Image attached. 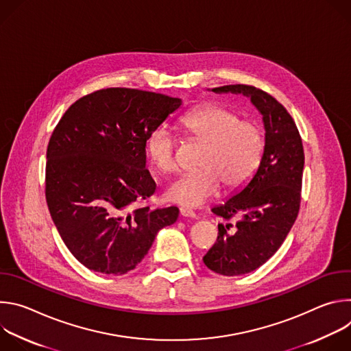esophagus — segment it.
I'll list each match as a JSON object with an SVG mask.
<instances>
[{
	"label": "esophagus",
	"mask_w": 351,
	"mask_h": 351,
	"mask_svg": "<svg viewBox=\"0 0 351 351\" xmlns=\"http://www.w3.org/2000/svg\"><path fill=\"white\" fill-rule=\"evenodd\" d=\"M179 214H180V217H183V218H195V214H194L191 210H187V208H180V210H179Z\"/></svg>",
	"instance_id": "34e87169"
}]
</instances>
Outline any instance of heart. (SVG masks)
Returning <instances> with one entry per match:
<instances>
[{"label":"heart","instance_id":"b5f03b06","mask_svg":"<svg viewBox=\"0 0 351 351\" xmlns=\"http://www.w3.org/2000/svg\"><path fill=\"white\" fill-rule=\"evenodd\" d=\"M184 134L204 147L197 171L182 175L167 190L172 203L199 207L215 197L221 187L234 191L257 172L265 149L263 126L222 104L197 107L180 118ZM178 136L167 126H157L148 134L147 154L162 173L178 168Z\"/></svg>","mask_w":351,"mask_h":351}]
</instances>
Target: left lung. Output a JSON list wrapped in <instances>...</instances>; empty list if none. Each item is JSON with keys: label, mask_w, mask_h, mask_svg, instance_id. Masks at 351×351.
<instances>
[{"label": "left lung", "mask_w": 351, "mask_h": 351, "mask_svg": "<svg viewBox=\"0 0 351 351\" xmlns=\"http://www.w3.org/2000/svg\"><path fill=\"white\" fill-rule=\"evenodd\" d=\"M214 91L252 97L267 130L264 156L252 182L211 210L226 223L218 225L217 241L203 261L219 275L237 276L265 264L290 232L302 203L304 148L291 115L267 91L248 84Z\"/></svg>", "instance_id": "8db88e82"}]
</instances>
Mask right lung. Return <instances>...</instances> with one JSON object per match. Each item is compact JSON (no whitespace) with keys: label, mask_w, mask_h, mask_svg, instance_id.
Returning a JSON list of instances; mask_svg holds the SVG:
<instances>
[{"label":"right lung","mask_w":351,"mask_h":351,"mask_svg":"<svg viewBox=\"0 0 351 351\" xmlns=\"http://www.w3.org/2000/svg\"><path fill=\"white\" fill-rule=\"evenodd\" d=\"M180 106V98L160 93L101 88L79 98L53 130L47 206L65 245L86 268L107 275L132 271L158 230L176 222V207L147 204L156 182L145 169V143Z\"/></svg>","instance_id":"1"}]
</instances>
